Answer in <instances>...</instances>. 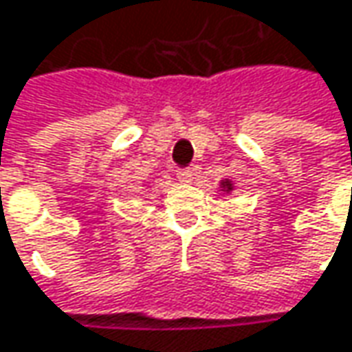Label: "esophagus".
Returning a JSON list of instances; mask_svg holds the SVG:
<instances>
[{"mask_svg":"<svg viewBox=\"0 0 352 352\" xmlns=\"http://www.w3.org/2000/svg\"><path fill=\"white\" fill-rule=\"evenodd\" d=\"M178 182H182V184H190L192 182V178H194V174H192V170H178Z\"/></svg>","mask_w":352,"mask_h":352,"instance_id":"1","label":"esophagus"}]
</instances>
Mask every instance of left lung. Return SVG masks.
I'll return each mask as SVG.
<instances>
[{
  "instance_id": "8db88e82",
  "label": "left lung",
  "mask_w": 352,
  "mask_h": 352,
  "mask_svg": "<svg viewBox=\"0 0 352 352\" xmlns=\"http://www.w3.org/2000/svg\"><path fill=\"white\" fill-rule=\"evenodd\" d=\"M218 186H220V190H222V192H226V194H232V192L236 190L234 182H232V180H228V178L220 180V184H218Z\"/></svg>"
}]
</instances>
